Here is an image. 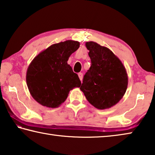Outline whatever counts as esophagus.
Returning <instances> with one entry per match:
<instances>
[{"label": "esophagus", "instance_id": "obj_1", "mask_svg": "<svg viewBox=\"0 0 155 155\" xmlns=\"http://www.w3.org/2000/svg\"><path fill=\"white\" fill-rule=\"evenodd\" d=\"M78 77H79V78H80V80H81V81H82V79H83V73H81V72L78 73Z\"/></svg>", "mask_w": 155, "mask_h": 155}]
</instances>
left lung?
<instances>
[{"instance_id": "8db88e82", "label": "left lung", "mask_w": 155, "mask_h": 155, "mask_svg": "<svg viewBox=\"0 0 155 155\" xmlns=\"http://www.w3.org/2000/svg\"><path fill=\"white\" fill-rule=\"evenodd\" d=\"M91 67L84 75L80 90L91 104L98 109H109L122 98L128 86L125 67L108 48L94 41L85 43Z\"/></svg>"}]
</instances>
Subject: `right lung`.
Listing matches in <instances>:
<instances>
[{
    "instance_id": "add662e5",
    "label": "right lung",
    "mask_w": 155,
    "mask_h": 155,
    "mask_svg": "<svg viewBox=\"0 0 155 155\" xmlns=\"http://www.w3.org/2000/svg\"><path fill=\"white\" fill-rule=\"evenodd\" d=\"M79 46L78 41L73 40L52 44L31 62L26 81L31 95L38 103L57 108L64 103L70 90L80 87L77 74L68 64L70 56Z\"/></svg>"
}]
</instances>
